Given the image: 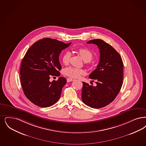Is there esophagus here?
Listing matches in <instances>:
<instances>
[{"instance_id":"obj_1","label":"esophagus","mask_w":146,"mask_h":146,"mask_svg":"<svg viewBox=\"0 0 146 146\" xmlns=\"http://www.w3.org/2000/svg\"><path fill=\"white\" fill-rule=\"evenodd\" d=\"M73 80H74V79H72V78H68L67 79V82H72V81H73Z\"/></svg>"}]
</instances>
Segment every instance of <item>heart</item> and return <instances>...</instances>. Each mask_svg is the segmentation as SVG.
I'll return each instance as SVG.
<instances>
[{
    "label": "heart",
    "instance_id": "1",
    "mask_svg": "<svg viewBox=\"0 0 146 146\" xmlns=\"http://www.w3.org/2000/svg\"><path fill=\"white\" fill-rule=\"evenodd\" d=\"M78 52L82 59L85 61L90 62L94 56V53L92 50L87 48H81L78 50ZM70 53L66 51L62 56V61L64 64H67L70 62ZM85 73V70L82 69L76 68L73 67H69L64 69V74L71 78H78L79 76Z\"/></svg>",
    "mask_w": 146,
    "mask_h": 146
}]
</instances>
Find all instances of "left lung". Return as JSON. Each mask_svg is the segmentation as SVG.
Returning a JSON list of instances; mask_svg holds the SVG:
<instances>
[{
    "instance_id": "1",
    "label": "left lung",
    "mask_w": 146,
    "mask_h": 146,
    "mask_svg": "<svg viewBox=\"0 0 146 146\" xmlns=\"http://www.w3.org/2000/svg\"><path fill=\"white\" fill-rule=\"evenodd\" d=\"M87 43L98 46L100 60L97 68L89 76L96 80L97 85L82 82V101L91 108L98 109L111 103L119 92L123 84V63L119 54L103 40L94 39Z\"/></svg>"
}]
</instances>
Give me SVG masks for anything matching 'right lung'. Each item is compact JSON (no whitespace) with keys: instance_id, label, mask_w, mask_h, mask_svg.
Here are the masks:
<instances>
[{"instance_id":"obj_1","label":"right lung","mask_w":146,"mask_h":146,"mask_svg":"<svg viewBox=\"0 0 146 146\" xmlns=\"http://www.w3.org/2000/svg\"><path fill=\"white\" fill-rule=\"evenodd\" d=\"M70 43L44 38L27 50L21 64L20 79L25 96L35 105L47 108L58 101L67 80L62 76L57 81L49 79L60 75L59 55Z\"/></svg>"}]
</instances>
